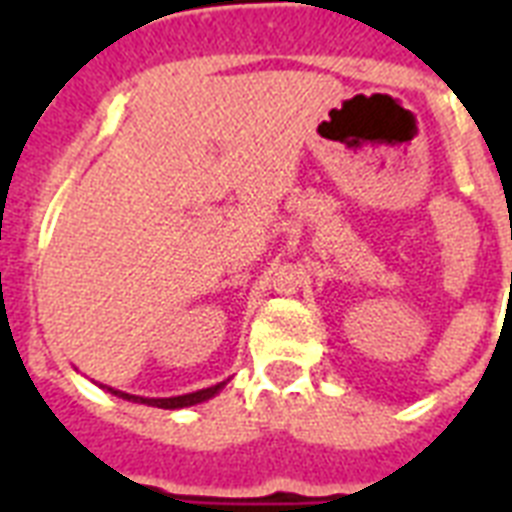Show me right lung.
Listing matches in <instances>:
<instances>
[{
  "mask_svg": "<svg viewBox=\"0 0 512 512\" xmlns=\"http://www.w3.org/2000/svg\"><path fill=\"white\" fill-rule=\"evenodd\" d=\"M225 382H217L212 388H204V390H196V393H185V396H175V398H143V396H130V393H122V390H114V388H106L111 390L114 396L119 398H127V401H135V404H148V406H159V409H183V406H193V404H201V401H207L217 393V390L223 388Z\"/></svg>",
  "mask_w": 512,
  "mask_h": 512,
  "instance_id": "right-lung-1",
  "label": "right lung"
}]
</instances>
